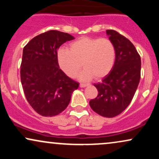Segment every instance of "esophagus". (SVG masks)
Here are the masks:
<instances>
[{"instance_id":"esophagus-1","label":"esophagus","mask_w":159,"mask_h":159,"mask_svg":"<svg viewBox=\"0 0 159 159\" xmlns=\"http://www.w3.org/2000/svg\"><path fill=\"white\" fill-rule=\"evenodd\" d=\"M87 85H88V84H87L81 83V84H80V87H87Z\"/></svg>"}]
</instances>
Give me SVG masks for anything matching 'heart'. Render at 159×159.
<instances>
[{"instance_id":"b5f03b06","label":"heart","mask_w":159,"mask_h":159,"mask_svg":"<svg viewBox=\"0 0 159 159\" xmlns=\"http://www.w3.org/2000/svg\"><path fill=\"white\" fill-rule=\"evenodd\" d=\"M116 51L112 42L106 38H80L70 43L69 49L61 48L57 53L60 68L69 77H75L81 69L79 78L87 81L106 76L114 65Z\"/></svg>"}]
</instances>
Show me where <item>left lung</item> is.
I'll return each mask as SVG.
<instances>
[{
    "mask_svg": "<svg viewBox=\"0 0 159 159\" xmlns=\"http://www.w3.org/2000/svg\"><path fill=\"white\" fill-rule=\"evenodd\" d=\"M107 35L116 51L114 65L101 83L95 84L98 96L90 101L95 112L105 117L121 114L132 102L140 78L141 61L135 47L127 38L114 30Z\"/></svg>",
    "mask_w": 159,
    "mask_h": 159,
    "instance_id": "8db88e82",
    "label": "left lung"
}]
</instances>
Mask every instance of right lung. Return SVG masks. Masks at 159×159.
Masks as SVG:
<instances>
[{
    "instance_id": "1",
    "label": "right lung",
    "mask_w": 159,
    "mask_h": 159,
    "mask_svg": "<svg viewBox=\"0 0 159 159\" xmlns=\"http://www.w3.org/2000/svg\"><path fill=\"white\" fill-rule=\"evenodd\" d=\"M74 36L49 30L35 36L25 45L21 60V81L27 102L43 116H54L66 108L79 84L60 69L57 53Z\"/></svg>"
}]
</instances>
